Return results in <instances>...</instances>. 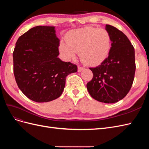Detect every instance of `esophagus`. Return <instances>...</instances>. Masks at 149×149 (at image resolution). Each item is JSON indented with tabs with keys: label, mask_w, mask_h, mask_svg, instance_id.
Segmentation results:
<instances>
[{
	"label": "esophagus",
	"mask_w": 149,
	"mask_h": 149,
	"mask_svg": "<svg viewBox=\"0 0 149 149\" xmlns=\"http://www.w3.org/2000/svg\"><path fill=\"white\" fill-rule=\"evenodd\" d=\"M84 69V67H82V66H78V72H81Z\"/></svg>",
	"instance_id": "esophagus-1"
}]
</instances>
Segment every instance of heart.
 Wrapping results in <instances>:
<instances>
[{
	"label": "heart",
	"instance_id": "1",
	"mask_svg": "<svg viewBox=\"0 0 149 149\" xmlns=\"http://www.w3.org/2000/svg\"><path fill=\"white\" fill-rule=\"evenodd\" d=\"M61 40L59 51L65 60H74L80 52L81 60L89 66H97L109 55L112 47V38L106 29L88 26L70 30Z\"/></svg>",
	"mask_w": 149,
	"mask_h": 149
}]
</instances>
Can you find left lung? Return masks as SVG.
<instances>
[{"label":"left lung","instance_id":"obj_1","mask_svg":"<svg viewBox=\"0 0 149 149\" xmlns=\"http://www.w3.org/2000/svg\"><path fill=\"white\" fill-rule=\"evenodd\" d=\"M106 30L112 38L111 51L100 65L90 68L93 78L86 86L94 100L114 103L123 100L132 87L136 71L135 51L123 32L110 25H106Z\"/></svg>","mask_w":149,"mask_h":149}]
</instances>
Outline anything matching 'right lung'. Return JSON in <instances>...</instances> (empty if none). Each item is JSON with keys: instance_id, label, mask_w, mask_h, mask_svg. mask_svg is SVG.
<instances>
[{"instance_id": "right-lung-1", "label": "right lung", "mask_w": 149, "mask_h": 149, "mask_svg": "<svg viewBox=\"0 0 149 149\" xmlns=\"http://www.w3.org/2000/svg\"><path fill=\"white\" fill-rule=\"evenodd\" d=\"M55 28H31L17 40L13 53V73L18 87L35 102H49L59 97L66 76L78 70L76 65L58 58L60 40Z\"/></svg>"}]
</instances>
